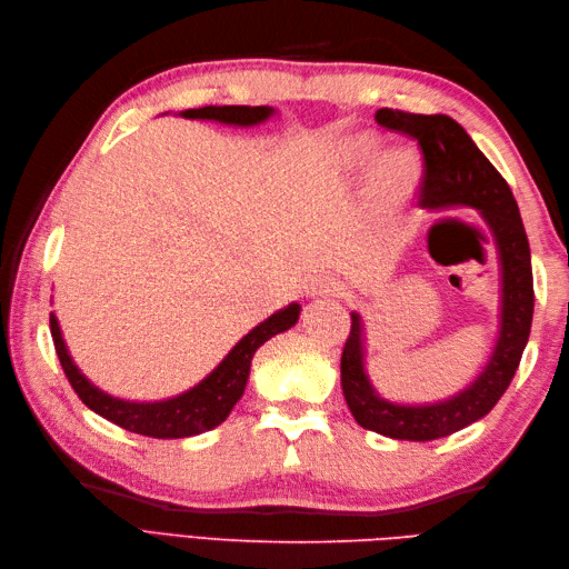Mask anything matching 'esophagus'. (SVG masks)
Returning <instances> with one entry per match:
<instances>
[{
	"label": "esophagus",
	"instance_id": "1",
	"mask_svg": "<svg viewBox=\"0 0 569 569\" xmlns=\"http://www.w3.org/2000/svg\"><path fill=\"white\" fill-rule=\"evenodd\" d=\"M340 293H342V286L332 276H316L310 278L306 286L308 298H325V296H340Z\"/></svg>",
	"mask_w": 569,
	"mask_h": 569
}]
</instances>
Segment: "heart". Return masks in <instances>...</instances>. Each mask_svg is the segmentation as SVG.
I'll list each match as a JSON object with an SVG mask.
<instances>
[{
  "label": "heart",
  "mask_w": 569,
  "mask_h": 569,
  "mask_svg": "<svg viewBox=\"0 0 569 569\" xmlns=\"http://www.w3.org/2000/svg\"><path fill=\"white\" fill-rule=\"evenodd\" d=\"M342 161L352 173H367L373 166L371 190L386 204H401L418 178V156L413 151L398 147L381 153V141L371 134L349 137L342 143Z\"/></svg>",
  "instance_id": "obj_1"
}]
</instances>
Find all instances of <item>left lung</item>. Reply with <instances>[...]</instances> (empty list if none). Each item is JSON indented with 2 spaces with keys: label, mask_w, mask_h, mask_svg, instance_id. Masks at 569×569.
<instances>
[{
  "label": "left lung",
  "mask_w": 569,
  "mask_h": 569,
  "mask_svg": "<svg viewBox=\"0 0 569 569\" xmlns=\"http://www.w3.org/2000/svg\"><path fill=\"white\" fill-rule=\"evenodd\" d=\"M377 122L418 139L422 151L420 208L475 210L493 237L501 273L499 335L487 365L462 391L435 403H393L367 373V335L359 312L342 352V393L355 420L393 440L428 442L462 430L499 403L528 345L533 322V269L521 212L509 183L477 149L467 131L447 114H410L379 110Z\"/></svg>",
  "instance_id": "left-lung-1"
}]
</instances>
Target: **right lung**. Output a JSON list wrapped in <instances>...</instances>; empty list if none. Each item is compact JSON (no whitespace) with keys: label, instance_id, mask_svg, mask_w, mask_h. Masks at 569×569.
Listing matches in <instances>:
<instances>
[{"label":"right lung","instance_id":"add662e5","mask_svg":"<svg viewBox=\"0 0 569 569\" xmlns=\"http://www.w3.org/2000/svg\"><path fill=\"white\" fill-rule=\"evenodd\" d=\"M273 114L276 110L269 104H208L200 107V110L180 112V117L186 119H208V122H220L229 127H257L263 124L266 119H271ZM298 303H288L286 308L276 310L271 318H266L257 328L241 337V340L229 349V355L200 383L173 398H166V401H124V398L104 393L84 377L76 361H72L63 340V332H60L56 312H51V335L60 367H63L70 386L76 389L84 406L129 432L147 435V438L159 440H178L190 438V435L208 432L227 420V416L232 413V408L247 389L251 359L257 355V349L263 342H269L273 335L291 330L298 322Z\"/></svg>","mask_w":569,"mask_h":569}]
</instances>
